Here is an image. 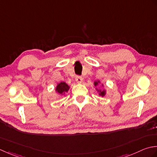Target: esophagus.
Instances as JSON below:
<instances>
[{
    "instance_id": "34e87169",
    "label": "esophagus",
    "mask_w": 157,
    "mask_h": 157,
    "mask_svg": "<svg viewBox=\"0 0 157 157\" xmlns=\"http://www.w3.org/2000/svg\"><path fill=\"white\" fill-rule=\"evenodd\" d=\"M76 81L77 83H81L82 82V78L80 76H76Z\"/></svg>"
}]
</instances>
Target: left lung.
Instances as JSON below:
<instances>
[{"label": "left lung", "mask_w": 157, "mask_h": 157, "mask_svg": "<svg viewBox=\"0 0 157 157\" xmlns=\"http://www.w3.org/2000/svg\"><path fill=\"white\" fill-rule=\"evenodd\" d=\"M100 84V81H95L94 82V85L96 87V86H98V85ZM102 86H103V85H102ZM97 91L99 92V95H100V96L101 97H104V95H105V93H106V91H105V89H104V90H101V89H97Z\"/></svg>", "instance_id": "1"}]
</instances>
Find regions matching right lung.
I'll return each mask as SVG.
<instances>
[{
    "label": "right lung",
    "mask_w": 157,
    "mask_h": 157,
    "mask_svg": "<svg viewBox=\"0 0 157 157\" xmlns=\"http://www.w3.org/2000/svg\"><path fill=\"white\" fill-rule=\"evenodd\" d=\"M70 87L64 82H61L57 85L56 88V91L60 95L65 94V93L68 92Z\"/></svg>",
    "instance_id": "obj_1"
}]
</instances>
